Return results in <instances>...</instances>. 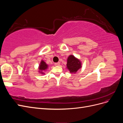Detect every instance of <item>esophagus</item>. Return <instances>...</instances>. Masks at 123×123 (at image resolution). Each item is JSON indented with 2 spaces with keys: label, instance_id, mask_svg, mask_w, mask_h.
Here are the masks:
<instances>
[{
  "label": "esophagus",
  "instance_id": "1",
  "mask_svg": "<svg viewBox=\"0 0 123 123\" xmlns=\"http://www.w3.org/2000/svg\"><path fill=\"white\" fill-rule=\"evenodd\" d=\"M54 65H55V66H59V65H60V63H59V62H56V63H55Z\"/></svg>",
  "mask_w": 123,
  "mask_h": 123
}]
</instances>
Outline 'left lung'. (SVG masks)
I'll list each match as a JSON object with an SVG mask.
<instances>
[{"instance_id":"left-lung-1","label":"left lung","mask_w":123,"mask_h":123,"mask_svg":"<svg viewBox=\"0 0 123 123\" xmlns=\"http://www.w3.org/2000/svg\"><path fill=\"white\" fill-rule=\"evenodd\" d=\"M81 67V63L79 59L73 55H70L67 59V68L70 73H75Z\"/></svg>"}]
</instances>
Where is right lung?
<instances>
[{
	"label": "right lung",
	"mask_w": 123,
	"mask_h": 123,
	"mask_svg": "<svg viewBox=\"0 0 123 123\" xmlns=\"http://www.w3.org/2000/svg\"><path fill=\"white\" fill-rule=\"evenodd\" d=\"M48 68V65L44 62L43 61H42L40 63V65L39 66L38 69H39V72L41 74H44V73L43 72L44 71H45Z\"/></svg>",
	"instance_id": "right-lung-1"
}]
</instances>
